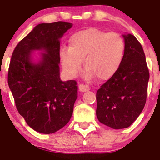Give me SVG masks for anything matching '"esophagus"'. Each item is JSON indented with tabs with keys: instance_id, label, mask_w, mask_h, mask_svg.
<instances>
[{
	"instance_id": "1",
	"label": "esophagus",
	"mask_w": 160,
	"mask_h": 160,
	"mask_svg": "<svg viewBox=\"0 0 160 160\" xmlns=\"http://www.w3.org/2000/svg\"><path fill=\"white\" fill-rule=\"evenodd\" d=\"M78 89L80 91L82 92H86V91H88L90 90V87H88L87 85H85V84H80L78 87Z\"/></svg>"
}]
</instances>
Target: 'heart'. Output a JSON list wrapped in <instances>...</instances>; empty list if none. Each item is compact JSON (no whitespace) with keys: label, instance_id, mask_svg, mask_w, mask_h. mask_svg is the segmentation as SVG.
Instances as JSON below:
<instances>
[{"label":"heart","instance_id":"b5f03b06","mask_svg":"<svg viewBox=\"0 0 160 160\" xmlns=\"http://www.w3.org/2000/svg\"><path fill=\"white\" fill-rule=\"evenodd\" d=\"M69 42L70 47L61 49L60 59L72 77L81 69L83 59L87 78L94 75L98 80L108 79L118 70L123 57V39L117 32L90 28L74 32Z\"/></svg>","mask_w":160,"mask_h":160}]
</instances>
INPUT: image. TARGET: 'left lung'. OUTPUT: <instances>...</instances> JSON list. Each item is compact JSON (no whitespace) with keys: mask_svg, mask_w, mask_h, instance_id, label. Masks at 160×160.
<instances>
[{"mask_svg":"<svg viewBox=\"0 0 160 160\" xmlns=\"http://www.w3.org/2000/svg\"><path fill=\"white\" fill-rule=\"evenodd\" d=\"M125 49L118 70L96 93V115L113 129L127 128L141 114L147 100L149 70L141 44L123 35Z\"/></svg>","mask_w":160,"mask_h":160,"instance_id":"obj_1","label":"left lung"}]
</instances>
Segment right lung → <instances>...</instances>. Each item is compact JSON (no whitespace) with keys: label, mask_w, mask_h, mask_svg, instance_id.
Segmentation results:
<instances>
[{"label":"right lung","mask_w":160,"mask_h":160,"mask_svg":"<svg viewBox=\"0 0 160 160\" xmlns=\"http://www.w3.org/2000/svg\"><path fill=\"white\" fill-rule=\"evenodd\" d=\"M65 22L39 24L14 49L8 84L19 114L31 128L52 134L66 126L78 98L75 80L60 79V39L72 27ZM46 52L38 64L31 62L32 50Z\"/></svg>","instance_id":"obj_1"}]
</instances>
